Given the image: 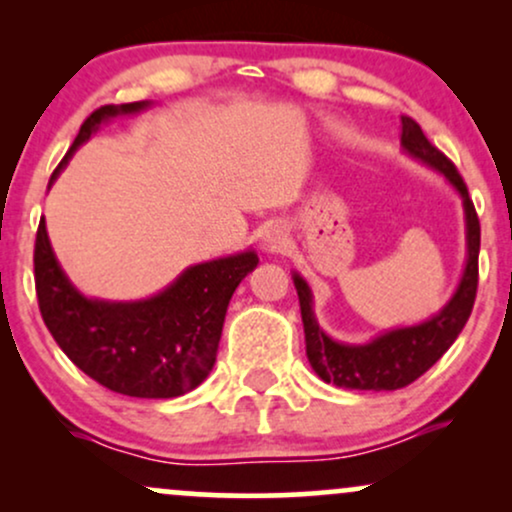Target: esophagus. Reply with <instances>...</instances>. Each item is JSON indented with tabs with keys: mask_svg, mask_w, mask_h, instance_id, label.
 Instances as JSON below:
<instances>
[{
	"mask_svg": "<svg viewBox=\"0 0 512 512\" xmlns=\"http://www.w3.org/2000/svg\"><path fill=\"white\" fill-rule=\"evenodd\" d=\"M284 240H286V236H284V231H281L279 226H269L267 231L262 233V245L267 250H279L281 245H284Z\"/></svg>",
	"mask_w": 512,
	"mask_h": 512,
	"instance_id": "esophagus-1",
	"label": "esophagus"
}]
</instances>
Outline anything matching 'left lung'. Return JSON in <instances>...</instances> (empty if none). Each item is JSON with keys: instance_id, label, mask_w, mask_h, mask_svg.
<instances>
[{"instance_id": "obj_1", "label": "left lung", "mask_w": 512, "mask_h": 512, "mask_svg": "<svg viewBox=\"0 0 512 512\" xmlns=\"http://www.w3.org/2000/svg\"><path fill=\"white\" fill-rule=\"evenodd\" d=\"M402 146L409 156L419 158L421 163L443 173L445 180L460 192L464 221H467V264H464V274L455 296L438 315L421 325L397 327V330L380 334L368 344H342L327 337L315 320L310 286L305 284L303 276L293 274V286H296L298 301H301L305 354H308L310 366L325 383L344 387V390L385 392L414 383L450 349L457 334L467 325L474 298H477L481 228L467 185L450 158L440 154L426 139L419 122L407 115H402Z\"/></svg>"}]
</instances>
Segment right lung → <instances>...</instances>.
<instances>
[{
	"instance_id": "right-lung-1",
	"label": "right lung",
	"mask_w": 512,
	"mask_h": 512,
	"mask_svg": "<svg viewBox=\"0 0 512 512\" xmlns=\"http://www.w3.org/2000/svg\"><path fill=\"white\" fill-rule=\"evenodd\" d=\"M149 101L103 105L76 134L60 170L105 120L144 110ZM252 250L187 267L168 289L146 301L86 298L52 252L45 219L35 236V293L40 315L60 349L88 378L127 397L170 399L195 390L211 373L233 291L257 267Z\"/></svg>"
}]
</instances>
